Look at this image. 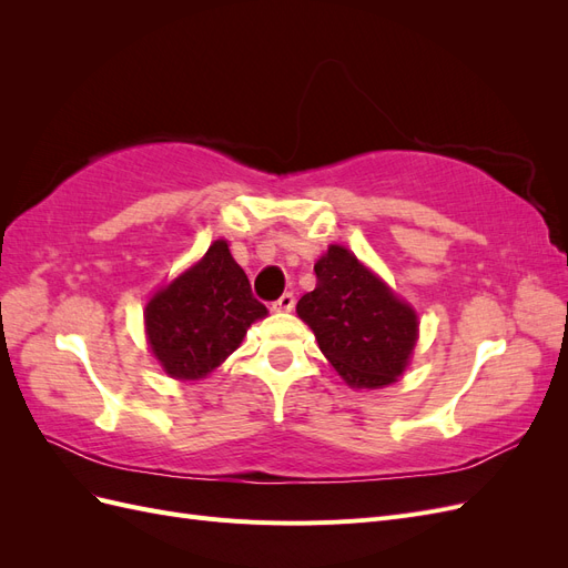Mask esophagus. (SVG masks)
<instances>
[{"mask_svg": "<svg viewBox=\"0 0 568 568\" xmlns=\"http://www.w3.org/2000/svg\"><path fill=\"white\" fill-rule=\"evenodd\" d=\"M294 305H296L294 294H284V296H280L277 301L272 303V311H277V313H288V311H294Z\"/></svg>", "mask_w": 568, "mask_h": 568, "instance_id": "obj_1", "label": "esophagus"}]
</instances>
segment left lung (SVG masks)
Wrapping results in <instances>:
<instances>
[{
	"label": "left lung",
	"instance_id": "left-lung-1",
	"mask_svg": "<svg viewBox=\"0 0 568 568\" xmlns=\"http://www.w3.org/2000/svg\"><path fill=\"white\" fill-rule=\"evenodd\" d=\"M315 291L296 313L315 332L320 351L355 388H379L400 376L417 341V315L343 246L317 265Z\"/></svg>",
	"mask_w": 568,
	"mask_h": 568
}]
</instances>
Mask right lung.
<instances>
[{
    "label": "right lung",
    "mask_w": 568,
    "mask_h": 568,
    "mask_svg": "<svg viewBox=\"0 0 568 568\" xmlns=\"http://www.w3.org/2000/svg\"><path fill=\"white\" fill-rule=\"evenodd\" d=\"M267 315L227 242H215L201 261L159 291L146 305L151 351L175 379H203L239 348L246 329Z\"/></svg>",
    "instance_id": "add662e5"
}]
</instances>
